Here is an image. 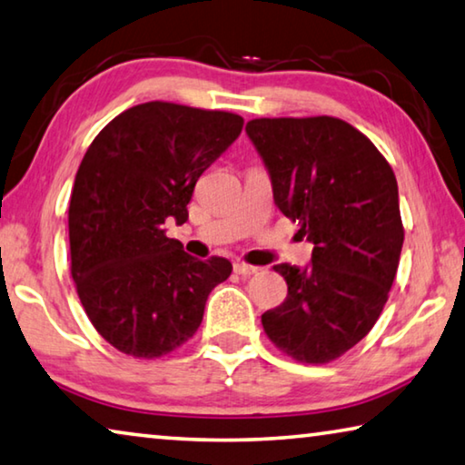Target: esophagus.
<instances>
[{
	"instance_id": "obj_1",
	"label": "esophagus",
	"mask_w": 465,
	"mask_h": 465,
	"mask_svg": "<svg viewBox=\"0 0 465 465\" xmlns=\"http://www.w3.org/2000/svg\"><path fill=\"white\" fill-rule=\"evenodd\" d=\"M234 272H237L239 276H253V273L260 272V268H255V265H249V263H242V262H237V263H234Z\"/></svg>"
}]
</instances>
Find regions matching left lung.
Wrapping results in <instances>:
<instances>
[{
	"label": "left lung",
	"instance_id": "8db88e82",
	"mask_svg": "<svg viewBox=\"0 0 465 465\" xmlns=\"http://www.w3.org/2000/svg\"><path fill=\"white\" fill-rule=\"evenodd\" d=\"M245 132L273 202L313 242L307 268L273 265L288 294L262 315L263 330L294 361L330 362L387 302L404 245L398 181L367 135L336 117L253 119Z\"/></svg>",
	"mask_w": 465,
	"mask_h": 465
}]
</instances>
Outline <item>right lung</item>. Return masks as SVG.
Masks as SVG:
<instances>
[{
  "label": "right lung",
  "instance_id": "1",
  "mask_svg": "<svg viewBox=\"0 0 465 465\" xmlns=\"http://www.w3.org/2000/svg\"><path fill=\"white\" fill-rule=\"evenodd\" d=\"M241 129L234 113L154 101L117 115L84 154L70 197L72 278L119 352L158 359L185 344L231 276V262L195 260L164 223H185L197 179Z\"/></svg>",
  "mask_w": 465,
  "mask_h": 465
}]
</instances>
